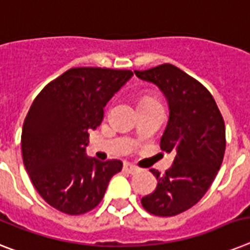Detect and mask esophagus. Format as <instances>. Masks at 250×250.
<instances>
[{
  "mask_svg": "<svg viewBox=\"0 0 250 250\" xmlns=\"http://www.w3.org/2000/svg\"><path fill=\"white\" fill-rule=\"evenodd\" d=\"M123 171L128 172V173H136V172L139 171V168L131 163H125L123 164Z\"/></svg>",
  "mask_w": 250,
  "mask_h": 250,
  "instance_id": "obj_1",
  "label": "esophagus"
}]
</instances>
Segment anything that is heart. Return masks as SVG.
Instances as JSON below:
<instances>
[{"label":"heart","mask_w":250,"mask_h":250,"mask_svg":"<svg viewBox=\"0 0 250 250\" xmlns=\"http://www.w3.org/2000/svg\"><path fill=\"white\" fill-rule=\"evenodd\" d=\"M149 101H155V100H154V99H151V97H149V96H144L143 99H141V103H149ZM141 103H140V104H141Z\"/></svg>","instance_id":"obj_1"}]
</instances>
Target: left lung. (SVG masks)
I'll return each mask as SVG.
<instances>
[{
  "label": "left lung",
  "instance_id": "1",
  "mask_svg": "<svg viewBox=\"0 0 250 250\" xmlns=\"http://www.w3.org/2000/svg\"><path fill=\"white\" fill-rule=\"evenodd\" d=\"M135 74L155 83L167 97L169 119L160 147L176 154L163 174L150 169L157 188L141 204L154 216H176L195 206L216 178L226 149L224 117L212 93L177 66L162 64Z\"/></svg>",
  "mask_w": 250,
  "mask_h": 250
}]
</instances>
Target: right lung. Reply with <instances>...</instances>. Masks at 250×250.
Returning <instances> with one entry per match:
<instances>
[{
    "instance_id": "1",
    "label": "right lung",
    "mask_w": 250,
    "mask_h": 250,
    "mask_svg": "<svg viewBox=\"0 0 250 250\" xmlns=\"http://www.w3.org/2000/svg\"><path fill=\"white\" fill-rule=\"evenodd\" d=\"M131 70L72 68L34 99L21 132V154L33 186L55 209L78 216L96 208L121 160L86 157L90 129L104 119V107L128 81Z\"/></svg>"
}]
</instances>
